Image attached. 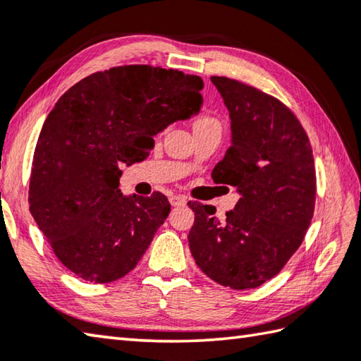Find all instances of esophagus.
<instances>
[{
  "instance_id": "34e87169",
  "label": "esophagus",
  "mask_w": 361,
  "mask_h": 361,
  "mask_svg": "<svg viewBox=\"0 0 361 361\" xmlns=\"http://www.w3.org/2000/svg\"><path fill=\"white\" fill-rule=\"evenodd\" d=\"M169 202H171L172 207H181V204L186 203V199L183 195H172L171 199H169Z\"/></svg>"
}]
</instances>
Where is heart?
Segmentation results:
<instances>
[{
    "label": "heart",
    "instance_id": "b5f03b06",
    "mask_svg": "<svg viewBox=\"0 0 361 361\" xmlns=\"http://www.w3.org/2000/svg\"><path fill=\"white\" fill-rule=\"evenodd\" d=\"M208 128H221V122L219 118L211 114H203L194 122V131H202Z\"/></svg>",
    "mask_w": 361,
    "mask_h": 361
}]
</instances>
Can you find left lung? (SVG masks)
<instances>
[{
    "mask_svg": "<svg viewBox=\"0 0 361 361\" xmlns=\"http://www.w3.org/2000/svg\"><path fill=\"white\" fill-rule=\"evenodd\" d=\"M211 81L231 118V145L211 176L235 186L241 199L224 221L211 204L190 203L189 249L216 283L258 288L283 269L313 219L312 145L299 118L275 97L231 78Z\"/></svg>",
    "mask_w": 361,
    "mask_h": 361,
    "instance_id": "obj_1",
    "label": "left lung"
}]
</instances>
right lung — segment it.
<instances>
[{
    "mask_svg": "<svg viewBox=\"0 0 361 361\" xmlns=\"http://www.w3.org/2000/svg\"><path fill=\"white\" fill-rule=\"evenodd\" d=\"M203 80L178 70L122 66L84 78L49 112L34 150L30 209L61 263L92 283L133 271L171 213L161 192L126 197L120 164L153 136L197 114Z\"/></svg>",
    "mask_w": 361,
    "mask_h": 361,
    "instance_id": "1",
    "label": "right lung"
}]
</instances>
